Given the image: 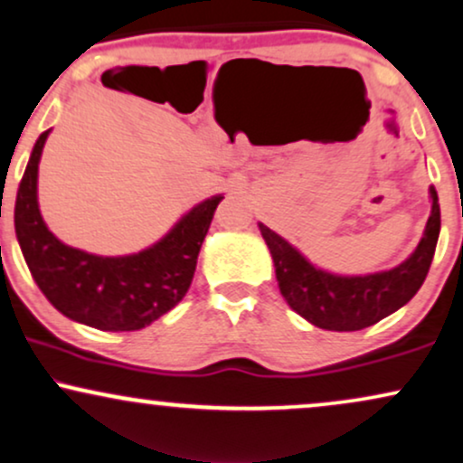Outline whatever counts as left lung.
Segmentation results:
<instances>
[{
    "label": "left lung",
    "mask_w": 463,
    "mask_h": 463,
    "mask_svg": "<svg viewBox=\"0 0 463 463\" xmlns=\"http://www.w3.org/2000/svg\"><path fill=\"white\" fill-rule=\"evenodd\" d=\"M431 213L411 256L393 269L339 275L316 267L295 245L259 222L286 303L307 323L326 331H361L406 306L423 286L440 235V204L430 188Z\"/></svg>",
    "instance_id": "left-lung-1"
}]
</instances>
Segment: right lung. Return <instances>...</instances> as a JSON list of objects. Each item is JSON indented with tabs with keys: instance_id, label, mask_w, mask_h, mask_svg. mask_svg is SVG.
Masks as SVG:
<instances>
[{
	"instance_id": "1",
	"label": "right lung",
	"mask_w": 463,
	"mask_h": 463,
	"mask_svg": "<svg viewBox=\"0 0 463 463\" xmlns=\"http://www.w3.org/2000/svg\"><path fill=\"white\" fill-rule=\"evenodd\" d=\"M46 130L29 156L14 203V231L33 282L74 323L100 331H138L177 306L196 271L201 245L224 196L198 203L160 241L128 256H98L60 241L38 204V164Z\"/></svg>"
}]
</instances>
